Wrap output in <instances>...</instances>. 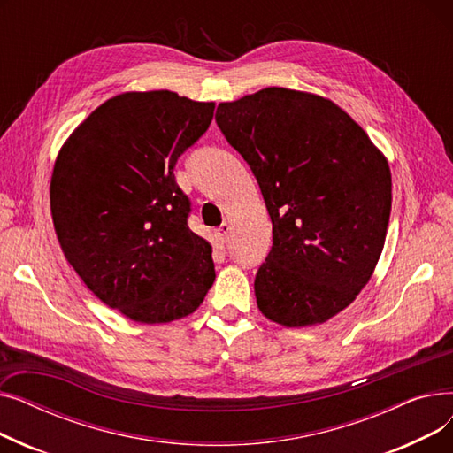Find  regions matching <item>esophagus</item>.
<instances>
[{"mask_svg": "<svg viewBox=\"0 0 453 453\" xmlns=\"http://www.w3.org/2000/svg\"><path fill=\"white\" fill-rule=\"evenodd\" d=\"M214 234H217V239L226 244L229 241V234H231V226L227 222H224L217 231H214Z\"/></svg>", "mask_w": 453, "mask_h": 453, "instance_id": "34e87169", "label": "esophagus"}]
</instances>
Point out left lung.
Segmentation results:
<instances>
[{
	"instance_id": "obj_1",
	"label": "left lung",
	"mask_w": 453,
	"mask_h": 453,
	"mask_svg": "<svg viewBox=\"0 0 453 453\" xmlns=\"http://www.w3.org/2000/svg\"><path fill=\"white\" fill-rule=\"evenodd\" d=\"M217 125L250 165L273 226L255 277L258 311L325 323L369 282L391 214V171L364 128L319 95L265 88L222 103Z\"/></svg>"
}]
</instances>
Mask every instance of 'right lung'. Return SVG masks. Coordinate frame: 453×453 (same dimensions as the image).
Returning <instances> with one entry per match:
<instances>
[{
  "label": "right lung",
  "instance_id": "obj_1",
  "mask_svg": "<svg viewBox=\"0 0 453 453\" xmlns=\"http://www.w3.org/2000/svg\"><path fill=\"white\" fill-rule=\"evenodd\" d=\"M214 103L128 91L93 110L55 161L51 214L86 287L139 323L193 314L214 282L212 248L187 226L178 157L205 134Z\"/></svg>",
  "mask_w": 453,
  "mask_h": 453
}]
</instances>
